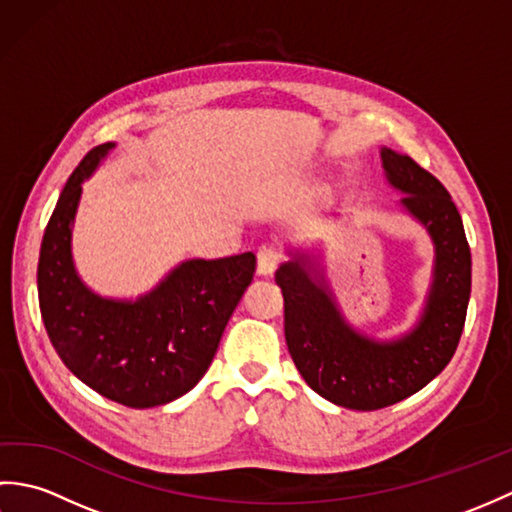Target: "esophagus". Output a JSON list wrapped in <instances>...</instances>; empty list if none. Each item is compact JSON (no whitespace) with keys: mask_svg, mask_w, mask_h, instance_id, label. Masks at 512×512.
I'll list each match as a JSON object with an SVG mask.
<instances>
[{"mask_svg":"<svg viewBox=\"0 0 512 512\" xmlns=\"http://www.w3.org/2000/svg\"><path fill=\"white\" fill-rule=\"evenodd\" d=\"M281 264V253L275 246H264L257 253V273L262 277H270Z\"/></svg>","mask_w":512,"mask_h":512,"instance_id":"esophagus-1","label":"esophagus"}]
</instances>
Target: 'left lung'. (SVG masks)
Segmentation results:
<instances>
[{
    "label": "left lung",
    "mask_w": 512,
    "mask_h": 512,
    "mask_svg": "<svg viewBox=\"0 0 512 512\" xmlns=\"http://www.w3.org/2000/svg\"><path fill=\"white\" fill-rule=\"evenodd\" d=\"M400 204L427 228L436 246L433 284L416 328L396 341H374L347 325L330 288L308 270V257L281 264L275 281L284 292L288 352L303 380L325 400L374 411L416 394L449 365L471 297V248L464 224L442 182L416 160L380 149Z\"/></svg>",
    "instance_id": "1"
}]
</instances>
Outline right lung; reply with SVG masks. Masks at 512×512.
<instances>
[{
  "instance_id": "add662e5",
  "label": "right lung",
  "mask_w": 512,
  "mask_h": 512,
  "mask_svg": "<svg viewBox=\"0 0 512 512\" xmlns=\"http://www.w3.org/2000/svg\"><path fill=\"white\" fill-rule=\"evenodd\" d=\"M110 149L114 143L88 151L54 206L37 266L39 308L52 347L76 378L125 407L147 409L198 385L257 259H189L136 301L96 295L76 275L70 242L81 184Z\"/></svg>"
}]
</instances>
